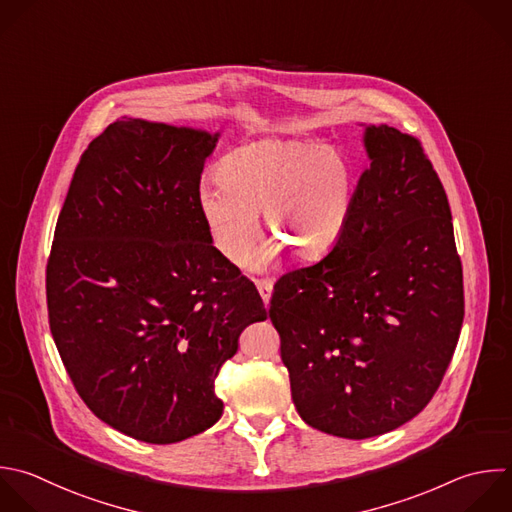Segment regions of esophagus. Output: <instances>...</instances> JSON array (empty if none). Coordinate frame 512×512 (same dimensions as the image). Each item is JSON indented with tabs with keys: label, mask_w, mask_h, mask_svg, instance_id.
I'll return each mask as SVG.
<instances>
[{
	"label": "esophagus",
	"mask_w": 512,
	"mask_h": 512,
	"mask_svg": "<svg viewBox=\"0 0 512 512\" xmlns=\"http://www.w3.org/2000/svg\"><path fill=\"white\" fill-rule=\"evenodd\" d=\"M254 282H256V288H258L264 304H268L270 298H272V288H274L272 280H254Z\"/></svg>",
	"instance_id": "esophagus-1"
}]
</instances>
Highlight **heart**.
I'll return each instance as SVG.
<instances>
[{
  "label": "heart",
  "instance_id": "heart-1",
  "mask_svg": "<svg viewBox=\"0 0 512 512\" xmlns=\"http://www.w3.org/2000/svg\"><path fill=\"white\" fill-rule=\"evenodd\" d=\"M216 180L198 190V210L216 252L240 266L258 234L270 240L256 264L280 250L302 262L326 258L342 240L356 202V168L338 148L302 138H260L228 152Z\"/></svg>",
  "mask_w": 512,
  "mask_h": 512
}]
</instances>
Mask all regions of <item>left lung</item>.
Returning <instances> with one entry per match:
<instances>
[{
  "label": "left lung",
  "mask_w": 512,
  "mask_h": 512,
  "mask_svg": "<svg viewBox=\"0 0 512 512\" xmlns=\"http://www.w3.org/2000/svg\"><path fill=\"white\" fill-rule=\"evenodd\" d=\"M364 148L370 166L346 234L320 262L284 274L268 310L300 418L352 440L390 432L430 402L464 318L450 206L420 142L370 124Z\"/></svg>",
  "instance_id": "obj_1"
}]
</instances>
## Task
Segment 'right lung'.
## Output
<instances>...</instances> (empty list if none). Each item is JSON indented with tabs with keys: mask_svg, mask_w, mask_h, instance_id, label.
I'll return each mask as SVG.
<instances>
[{
	"mask_svg": "<svg viewBox=\"0 0 512 512\" xmlns=\"http://www.w3.org/2000/svg\"><path fill=\"white\" fill-rule=\"evenodd\" d=\"M218 138L140 118L110 124L82 154L56 224L46 292L62 362L100 420L150 444L220 420L214 378L268 314L198 210Z\"/></svg>",
	"mask_w": 512,
	"mask_h": 512,
	"instance_id": "obj_1",
	"label": "right lung"
}]
</instances>
